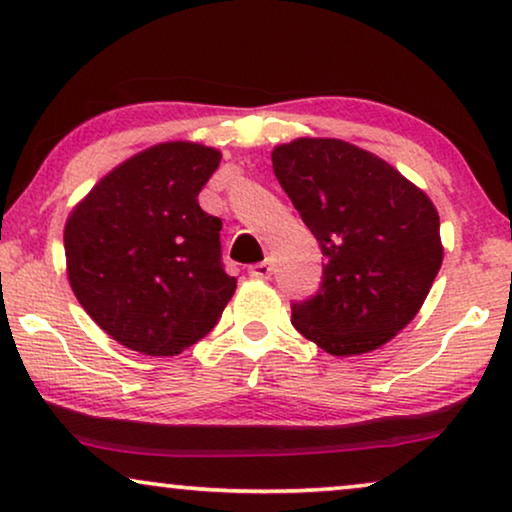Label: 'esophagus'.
<instances>
[{"mask_svg": "<svg viewBox=\"0 0 512 512\" xmlns=\"http://www.w3.org/2000/svg\"><path fill=\"white\" fill-rule=\"evenodd\" d=\"M249 275L254 277V279H268L272 275V263L270 261H263V263L251 265Z\"/></svg>", "mask_w": 512, "mask_h": 512, "instance_id": "obj_1", "label": "esophagus"}]
</instances>
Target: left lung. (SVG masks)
I'll list each match as a JSON object with an SVG mask.
<instances>
[{"mask_svg":"<svg viewBox=\"0 0 512 512\" xmlns=\"http://www.w3.org/2000/svg\"><path fill=\"white\" fill-rule=\"evenodd\" d=\"M272 170L326 256L324 284L291 307L293 326L333 356L387 345L422 310L443 265L436 205L345 139L277 144Z\"/></svg>","mask_w":512,"mask_h":512,"instance_id":"obj_1","label":"left lung"}]
</instances>
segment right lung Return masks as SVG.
<instances>
[{
  "label": "right lung",
  "instance_id": "right-lung-1",
  "mask_svg": "<svg viewBox=\"0 0 512 512\" xmlns=\"http://www.w3.org/2000/svg\"><path fill=\"white\" fill-rule=\"evenodd\" d=\"M221 163L200 142H160L104 174L65 223L67 279L90 319L123 347L177 356L233 298L221 219L198 195Z\"/></svg>",
  "mask_w": 512,
  "mask_h": 512
}]
</instances>
